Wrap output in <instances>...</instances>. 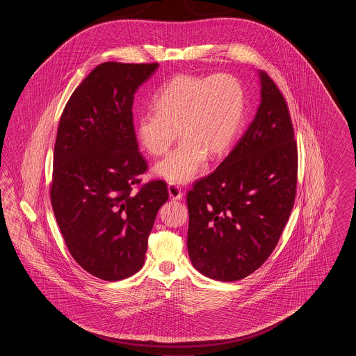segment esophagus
Here are the masks:
<instances>
[{"label": "esophagus", "instance_id": "esophagus-1", "mask_svg": "<svg viewBox=\"0 0 356 356\" xmlns=\"http://www.w3.org/2000/svg\"><path fill=\"white\" fill-rule=\"evenodd\" d=\"M168 192H170V199H173V200H181L183 199V192H181V189L179 188V186H176V184L170 183V186H168Z\"/></svg>", "mask_w": 356, "mask_h": 356}]
</instances>
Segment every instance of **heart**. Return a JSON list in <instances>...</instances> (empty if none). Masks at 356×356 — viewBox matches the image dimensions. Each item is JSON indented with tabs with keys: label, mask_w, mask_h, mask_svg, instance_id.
Wrapping results in <instances>:
<instances>
[{
	"label": "heart",
	"mask_w": 356,
	"mask_h": 356,
	"mask_svg": "<svg viewBox=\"0 0 356 356\" xmlns=\"http://www.w3.org/2000/svg\"><path fill=\"white\" fill-rule=\"evenodd\" d=\"M153 106L136 116V138L145 152L160 156L179 131L180 144L154 170L173 184H186L203 170L208 153L219 157L229 151L244 119L245 95L229 73H184L156 93Z\"/></svg>",
	"instance_id": "heart-1"
}]
</instances>
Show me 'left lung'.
<instances>
[{
  "mask_svg": "<svg viewBox=\"0 0 356 356\" xmlns=\"http://www.w3.org/2000/svg\"><path fill=\"white\" fill-rule=\"evenodd\" d=\"M256 116L220 165L186 195L188 254L211 279L236 282L272 254L295 203L298 145L287 102L260 72Z\"/></svg>",
  "mask_w": 356,
  "mask_h": 356,
  "instance_id": "1",
  "label": "left lung"
}]
</instances>
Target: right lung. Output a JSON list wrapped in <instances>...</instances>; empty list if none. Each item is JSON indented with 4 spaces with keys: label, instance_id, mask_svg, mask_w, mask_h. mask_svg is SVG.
Segmentation results:
<instances>
[{
    "label": "right lung",
    "instance_id": "obj_1",
    "mask_svg": "<svg viewBox=\"0 0 356 356\" xmlns=\"http://www.w3.org/2000/svg\"><path fill=\"white\" fill-rule=\"evenodd\" d=\"M157 68L97 65L72 93L57 129L53 212L73 259L106 282L143 267L157 211L168 200L164 180L141 184L148 164L132 113L136 90Z\"/></svg>",
    "mask_w": 356,
    "mask_h": 356
}]
</instances>
